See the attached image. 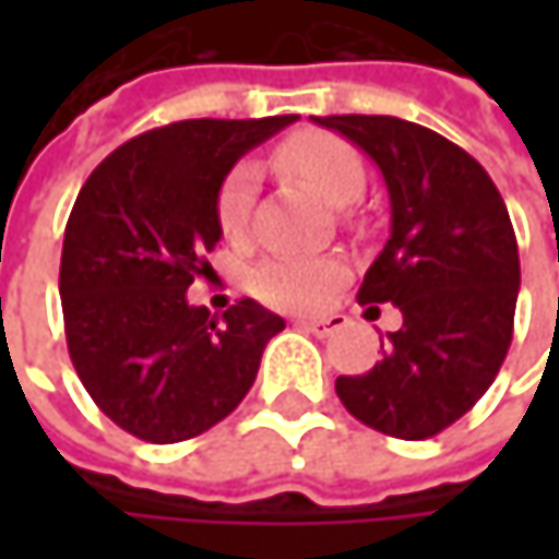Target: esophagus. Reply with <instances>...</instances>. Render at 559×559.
<instances>
[{
    "mask_svg": "<svg viewBox=\"0 0 559 559\" xmlns=\"http://www.w3.org/2000/svg\"><path fill=\"white\" fill-rule=\"evenodd\" d=\"M297 326H304V330H310V333H317V336H330V333H336V330H343V326H346V317H340V313L300 317V320H297Z\"/></svg>",
    "mask_w": 559,
    "mask_h": 559,
    "instance_id": "esophagus-1",
    "label": "esophagus"
}]
</instances>
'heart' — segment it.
Returning a JSON list of instances; mask_svg holds the SVG:
<instances>
[{
  "mask_svg": "<svg viewBox=\"0 0 559 559\" xmlns=\"http://www.w3.org/2000/svg\"><path fill=\"white\" fill-rule=\"evenodd\" d=\"M275 165L287 177L304 180L330 206L346 210L366 187V168L356 148L326 132H300L275 152ZM255 203V168L236 165L226 174L216 193V219L226 239L239 242L249 233V216ZM346 278V269L333 255L313 259H265L249 272V287L259 300L278 310H310L323 304Z\"/></svg>",
  "mask_w": 559,
  "mask_h": 559,
  "instance_id": "1",
  "label": "heart"
}]
</instances>
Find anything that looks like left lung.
<instances>
[{
  "mask_svg": "<svg viewBox=\"0 0 559 559\" xmlns=\"http://www.w3.org/2000/svg\"><path fill=\"white\" fill-rule=\"evenodd\" d=\"M385 177L391 236L359 304H394L404 323L366 376H340L346 411L397 440L456 424L496 382L511 346L518 242L486 168L450 139L394 116H313ZM379 310V307H369Z\"/></svg>",
  "mask_w": 559,
  "mask_h": 559,
  "instance_id": "8db88e82",
  "label": "left lung"
}]
</instances>
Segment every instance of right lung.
Segmentation results:
<instances>
[{
	"label": "right lung",
	"instance_id": "1",
	"mask_svg": "<svg viewBox=\"0 0 559 559\" xmlns=\"http://www.w3.org/2000/svg\"><path fill=\"white\" fill-rule=\"evenodd\" d=\"M297 116L183 119L119 145L70 210L60 307L70 362L96 407L148 443L190 440L239 407L284 330L252 297L219 320L187 304L219 242L233 165Z\"/></svg>",
	"mask_w": 559,
	"mask_h": 559
}]
</instances>
